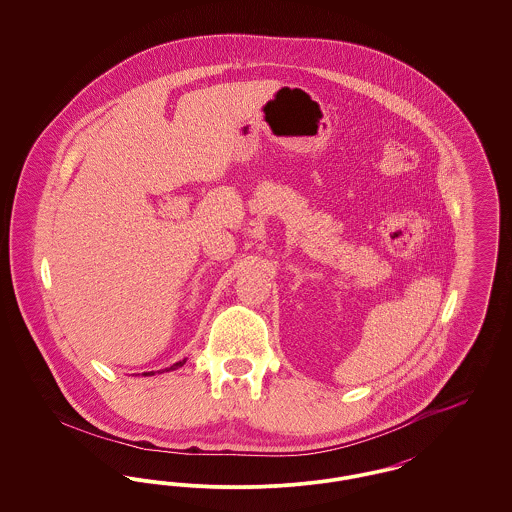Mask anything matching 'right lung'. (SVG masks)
<instances>
[{"label":"right lung","mask_w":512,"mask_h":512,"mask_svg":"<svg viewBox=\"0 0 512 512\" xmlns=\"http://www.w3.org/2000/svg\"><path fill=\"white\" fill-rule=\"evenodd\" d=\"M186 363V359L184 361H178V363H174V365L169 366V368H165V370H176V368H180V366ZM161 372V370H159ZM149 374H153V372H144V376H149Z\"/></svg>","instance_id":"obj_1"}]
</instances>
